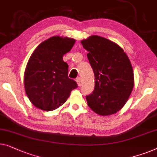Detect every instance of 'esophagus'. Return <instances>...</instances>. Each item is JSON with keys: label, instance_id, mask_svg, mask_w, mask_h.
Listing matches in <instances>:
<instances>
[{"label": "esophagus", "instance_id": "obj_1", "mask_svg": "<svg viewBox=\"0 0 157 157\" xmlns=\"http://www.w3.org/2000/svg\"><path fill=\"white\" fill-rule=\"evenodd\" d=\"M76 82H77V84H78V86H80L81 85V78L78 77V78H76Z\"/></svg>", "mask_w": 157, "mask_h": 157}]
</instances>
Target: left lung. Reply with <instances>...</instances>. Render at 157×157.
Segmentation results:
<instances>
[{
    "mask_svg": "<svg viewBox=\"0 0 157 157\" xmlns=\"http://www.w3.org/2000/svg\"><path fill=\"white\" fill-rule=\"evenodd\" d=\"M95 76V88L86 95L88 105L100 115L115 114L124 105L134 86L130 61L119 45L90 36L81 41Z\"/></svg>",
    "mask_w": 157,
    "mask_h": 157,
    "instance_id": "left-lung-1",
    "label": "left lung"
}]
</instances>
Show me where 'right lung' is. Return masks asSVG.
I'll return each mask as SVG.
<instances>
[{
	"label": "right lung",
	"instance_id": "1",
	"mask_svg": "<svg viewBox=\"0 0 157 157\" xmlns=\"http://www.w3.org/2000/svg\"><path fill=\"white\" fill-rule=\"evenodd\" d=\"M76 40L54 36L42 42L32 54L24 74L26 94L36 108L50 111L67 101L78 87L68 77L67 63L63 56L71 50Z\"/></svg>",
	"mask_w": 157,
	"mask_h": 157
}]
</instances>
